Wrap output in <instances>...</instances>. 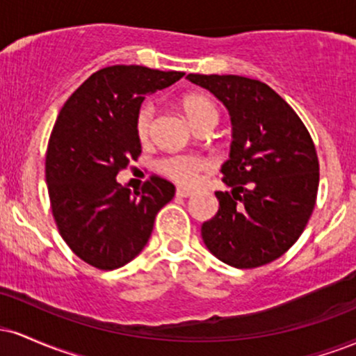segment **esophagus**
Here are the masks:
<instances>
[{
  "instance_id": "esophagus-1",
  "label": "esophagus",
  "mask_w": 356,
  "mask_h": 356,
  "mask_svg": "<svg viewBox=\"0 0 356 356\" xmlns=\"http://www.w3.org/2000/svg\"><path fill=\"white\" fill-rule=\"evenodd\" d=\"M175 195H177V197H191V195H194V192L189 191V189H182V187H179V189L175 191Z\"/></svg>"
}]
</instances>
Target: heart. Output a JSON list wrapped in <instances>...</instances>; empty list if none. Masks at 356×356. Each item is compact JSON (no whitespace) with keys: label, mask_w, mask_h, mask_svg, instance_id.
Returning a JSON list of instances; mask_svg holds the SVG:
<instances>
[{"label":"heart","mask_w":356,"mask_h":356,"mask_svg":"<svg viewBox=\"0 0 356 356\" xmlns=\"http://www.w3.org/2000/svg\"><path fill=\"white\" fill-rule=\"evenodd\" d=\"M184 112L187 113L192 125H199L202 122L219 120V112L216 105L211 100L204 99V97H191V99L184 100ZM154 117V105L144 104L142 108L138 110L136 129L137 136L144 140L149 136L150 124H152ZM159 172L164 174L165 177L172 179L181 186H194L199 181V177L204 172L211 169V162L207 159L199 157V155H187V154H172L162 157L157 164Z\"/></svg>","instance_id":"heart-1"}]
</instances>
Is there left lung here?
<instances>
[{
    "label": "left lung",
    "instance_id": "8db88e82",
    "mask_svg": "<svg viewBox=\"0 0 356 356\" xmlns=\"http://www.w3.org/2000/svg\"><path fill=\"white\" fill-rule=\"evenodd\" d=\"M187 80L222 102L232 124L229 159L220 167L231 192H216L219 211L202 224L204 244L239 269L271 263L296 243L314 209L320 164L312 136L263 81L199 73Z\"/></svg>",
    "mask_w": 356,
    "mask_h": 356
}]
</instances>
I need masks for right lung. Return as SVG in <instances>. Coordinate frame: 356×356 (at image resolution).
<instances>
[{
	"instance_id": "add662e5",
	"label": "right lung",
	"mask_w": 356,
	"mask_h": 356,
	"mask_svg": "<svg viewBox=\"0 0 356 356\" xmlns=\"http://www.w3.org/2000/svg\"><path fill=\"white\" fill-rule=\"evenodd\" d=\"M182 72L113 65L88 76L60 110L44 162L51 212L61 238L99 269L132 261L175 187L152 175L142 191L117 182L140 155L136 120L145 95L181 80Z\"/></svg>"
}]
</instances>
